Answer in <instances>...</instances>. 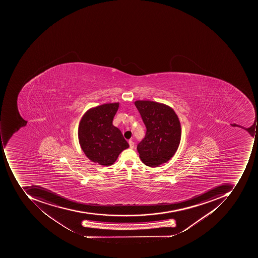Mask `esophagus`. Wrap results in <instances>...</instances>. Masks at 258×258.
Returning a JSON list of instances; mask_svg holds the SVG:
<instances>
[{
	"label": "esophagus",
	"mask_w": 258,
	"mask_h": 258,
	"mask_svg": "<svg viewBox=\"0 0 258 258\" xmlns=\"http://www.w3.org/2000/svg\"><path fill=\"white\" fill-rule=\"evenodd\" d=\"M128 144H130V147L131 149L134 148V147H135V144H134V142L132 141V140H130L128 141Z\"/></svg>",
	"instance_id": "obj_1"
}]
</instances>
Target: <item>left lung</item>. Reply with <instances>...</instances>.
Masks as SVG:
<instances>
[{
	"label": "left lung",
	"mask_w": 258,
	"mask_h": 258,
	"mask_svg": "<svg viewBox=\"0 0 258 258\" xmlns=\"http://www.w3.org/2000/svg\"><path fill=\"white\" fill-rule=\"evenodd\" d=\"M135 105L147 127L145 138L137 146L144 164L156 167L174 157L181 138V125L171 107L157 101L138 100Z\"/></svg>",
	"instance_id": "left-lung-1"
}]
</instances>
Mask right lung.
Returning <instances> with one entry per match:
<instances>
[{
    "mask_svg": "<svg viewBox=\"0 0 258 258\" xmlns=\"http://www.w3.org/2000/svg\"><path fill=\"white\" fill-rule=\"evenodd\" d=\"M118 105V102L107 103L90 108L78 125L83 152L90 160L101 166L112 165L120 153L130 147L119 128L112 124Z\"/></svg>",
    "mask_w": 258,
    "mask_h": 258,
    "instance_id": "add662e5",
    "label": "right lung"
}]
</instances>
